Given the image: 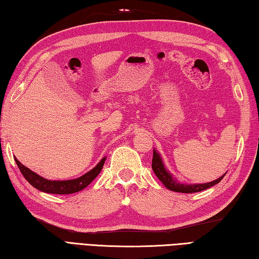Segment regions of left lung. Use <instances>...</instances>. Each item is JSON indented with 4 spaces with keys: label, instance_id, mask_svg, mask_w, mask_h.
Wrapping results in <instances>:
<instances>
[{
    "label": "left lung",
    "instance_id": "left-lung-1",
    "mask_svg": "<svg viewBox=\"0 0 259 259\" xmlns=\"http://www.w3.org/2000/svg\"><path fill=\"white\" fill-rule=\"evenodd\" d=\"M152 168L154 171L155 176L159 178V180L164 184L165 188L171 190L174 192H181V193H194V192H200L203 191L205 189H209L213 187L214 184L219 183L223 178L226 176H221L220 178L215 179V180L211 181L209 183H193V184H187V183H181L177 180V178H174L172 174L167 171L165 167L164 163H163L162 157L160 153L156 150H153V159H152Z\"/></svg>",
    "mask_w": 259,
    "mask_h": 259
}]
</instances>
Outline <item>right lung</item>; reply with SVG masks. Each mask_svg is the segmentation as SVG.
I'll return each mask as SVG.
<instances>
[{
  "instance_id": "right-lung-1",
  "label": "right lung",
  "mask_w": 259,
  "mask_h": 259,
  "mask_svg": "<svg viewBox=\"0 0 259 259\" xmlns=\"http://www.w3.org/2000/svg\"><path fill=\"white\" fill-rule=\"evenodd\" d=\"M14 160L17 162L20 171L23 174L25 180L35 189H38L40 191L46 192V193L71 194V193H76L78 191H81V190L85 189L94 181V179L98 176L100 171H102L105 160H106V156L103 157V159L98 162V164L96 166L93 167L91 171H88L87 173L83 174V176L79 177L77 179H72V180H60V181L48 180V179L42 178L41 176H39V174L31 171L29 167L21 164V162L17 159V157H14Z\"/></svg>"
}]
</instances>
